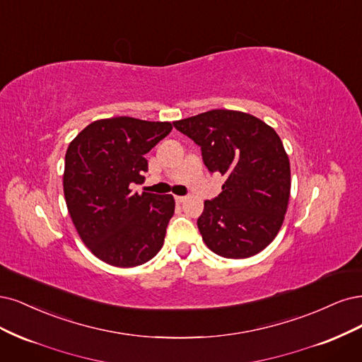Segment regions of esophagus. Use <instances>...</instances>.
<instances>
[{
	"instance_id": "34e87169",
	"label": "esophagus",
	"mask_w": 362,
	"mask_h": 362,
	"mask_svg": "<svg viewBox=\"0 0 362 362\" xmlns=\"http://www.w3.org/2000/svg\"><path fill=\"white\" fill-rule=\"evenodd\" d=\"M174 200H176V203H183L185 200H186V197H182V195H176V197H174Z\"/></svg>"
}]
</instances>
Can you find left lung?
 Instances as JSON below:
<instances>
[{"mask_svg": "<svg viewBox=\"0 0 362 362\" xmlns=\"http://www.w3.org/2000/svg\"><path fill=\"white\" fill-rule=\"evenodd\" d=\"M200 146L204 165L226 176L197 219L204 243L226 259L263 251L283 226L290 162L278 134L251 114L212 110L173 123Z\"/></svg>", "mask_w": 362, "mask_h": 362, "instance_id": "obj_1", "label": "left lung"}]
</instances>
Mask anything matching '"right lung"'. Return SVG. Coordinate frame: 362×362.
Returning <instances> with one entry per match:
<instances>
[{
  "instance_id": "obj_1",
  "label": "right lung",
  "mask_w": 362,
  "mask_h": 362,
  "mask_svg": "<svg viewBox=\"0 0 362 362\" xmlns=\"http://www.w3.org/2000/svg\"><path fill=\"white\" fill-rule=\"evenodd\" d=\"M168 122L112 117L90 123L69 144L63 188L79 238L102 262L132 267L153 259L174 214L173 195L131 191L147 171L146 153Z\"/></svg>"
}]
</instances>
